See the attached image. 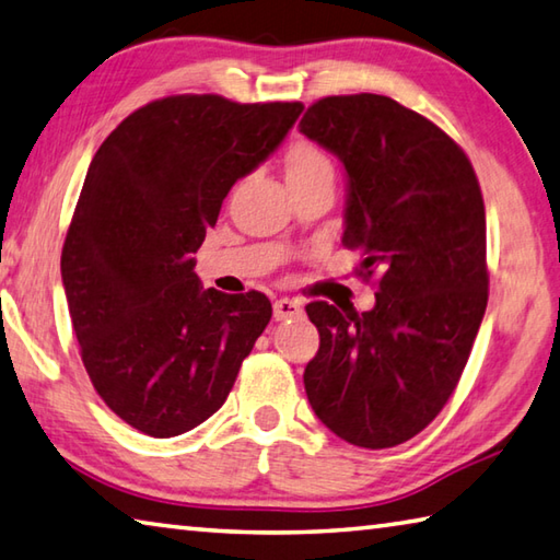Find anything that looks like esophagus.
Instances as JSON below:
<instances>
[{
    "label": "esophagus",
    "instance_id": "34e87169",
    "mask_svg": "<svg viewBox=\"0 0 560 560\" xmlns=\"http://www.w3.org/2000/svg\"><path fill=\"white\" fill-rule=\"evenodd\" d=\"M303 313V303L296 299H279L273 301V318L277 320H289V318H299Z\"/></svg>",
    "mask_w": 560,
    "mask_h": 560
}]
</instances>
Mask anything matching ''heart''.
<instances>
[{
  "mask_svg": "<svg viewBox=\"0 0 560 560\" xmlns=\"http://www.w3.org/2000/svg\"><path fill=\"white\" fill-rule=\"evenodd\" d=\"M332 174V164L328 154L315 144H296L289 151L287 159V178Z\"/></svg>",
  "mask_w": 560,
  "mask_h": 560,
  "instance_id": "1",
  "label": "heart"
}]
</instances>
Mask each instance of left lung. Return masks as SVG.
Instances as JSON below:
<instances>
[{
	"mask_svg": "<svg viewBox=\"0 0 560 560\" xmlns=\"http://www.w3.org/2000/svg\"><path fill=\"white\" fill-rule=\"evenodd\" d=\"M301 131L348 174L342 242L362 249L377 303L325 301L303 372L318 419L360 448H392L451 399L487 308L485 202L465 151L419 112L384 95L323 97Z\"/></svg>",
	"mask_w": 560,
	"mask_h": 560,
	"instance_id": "left-lung-1",
	"label": "left lung"
}]
</instances>
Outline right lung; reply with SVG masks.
<instances>
[{
    "label": "right lung",
    "mask_w": 560,
    "mask_h": 560,
    "mask_svg": "<svg viewBox=\"0 0 560 560\" xmlns=\"http://www.w3.org/2000/svg\"><path fill=\"white\" fill-rule=\"evenodd\" d=\"M301 112L174 95L131 112L97 149L60 277L90 382L131 429L174 439L210 419L267 328L264 293L202 289L190 254Z\"/></svg>",
    "instance_id": "add662e5"
}]
</instances>
